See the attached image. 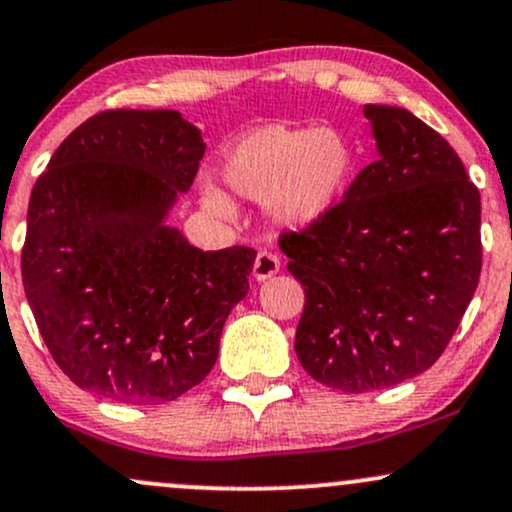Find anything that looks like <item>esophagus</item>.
<instances>
[{
  "label": "esophagus",
  "instance_id": "34e87169",
  "mask_svg": "<svg viewBox=\"0 0 512 512\" xmlns=\"http://www.w3.org/2000/svg\"><path fill=\"white\" fill-rule=\"evenodd\" d=\"M279 267H281L279 255H274V252L269 250H260L255 257V264H252V274H255L257 281H264L279 272Z\"/></svg>",
  "mask_w": 512,
  "mask_h": 512
}]
</instances>
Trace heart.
Instances as JSON below:
<instances>
[{"label": "heart", "mask_w": 512, "mask_h": 512, "mask_svg": "<svg viewBox=\"0 0 512 512\" xmlns=\"http://www.w3.org/2000/svg\"><path fill=\"white\" fill-rule=\"evenodd\" d=\"M349 173V144L320 127L262 129L226 163L228 185L250 202L269 204L286 226H303L330 209ZM207 207L228 214V202L216 190H207Z\"/></svg>", "instance_id": "1"}]
</instances>
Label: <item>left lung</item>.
Here are the masks:
<instances>
[{
	"label": "left lung",
	"instance_id": "1",
	"mask_svg": "<svg viewBox=\"0 0 512 512\" xmlns=\"http://www.w3.org/2000/svg\"><path fill=\"white\" fill-rule=\"evenodd\" d=\"M363 115L378 161L315 221L279 236L305 291L298 361L342 392L431 368L481 274V199L455 149L402 108L366 105Z\"/></svg>",
	"mask_w": 512,
	"mask_h": 512
}]
</instances>
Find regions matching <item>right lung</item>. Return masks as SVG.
<instances>
[{
    "label": "right lung",
    "instance_id": "obj_1",
    "mask_svg": "<svg viewBox=\"0 0 512 512\" xmlns=\"http://www.w3.org/2000/svg\"><path fill=\"white\" fill-rule=\"evenodd\" d=\"M204 149L178 110H103L35 180L23 289L45 346L81 390L163 404L214 368L257 252H202L163 223Z\"/></svg>",
    "mask_w": 512,
    "mask_h": 512
}]
</instances>
